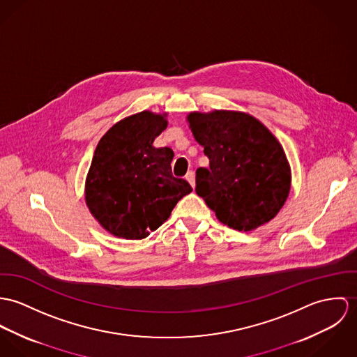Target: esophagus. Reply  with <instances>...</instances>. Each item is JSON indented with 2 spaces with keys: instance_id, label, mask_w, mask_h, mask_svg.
<instances>
[{
  "instance_id": "esophagus-1",
  "label": "esophagus",
  "mask_w": 357,
  "mask_h": 357,
  "mask_svg": "<svg viewBox=\"0 0 357 357\" xmlns=\"http://www.w3.org/2000/svg\"><path fill=\"white\" fill-rule=\"evenodd\" d=\"M185 178H186V181L192 185V188L195 189V186H196V175H195V172H193V171H189Z\"/></svg>"
}]
</instances>
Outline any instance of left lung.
<instances>
[{"mask_svg":"<svg viewBox=\"0 0 357 357\" xmlns=\"http://www.w3.org/2000/svg\"><path fill=\"white\" fill-rule=\"evenodd\" d=\"M189 127L209 159L196 171V192L230 229L250 231L277 216L291 172L273 132L249 114L192 112Z\"/></svg>","mask_w":357,"mask_h":357,"instance_id":"8db88e82","label":"left lung"}]
</instances>
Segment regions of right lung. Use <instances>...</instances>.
<instances>
[{
	"instance_id": "1",
	"label": "right lung",
	"mask_w": 357,
	"mask_h": 357,
	"mask_svg": "<svg viewBox=\"0 0 357 357\" xmlns=\"http://www.w3.org/2000/svg\"><path fill=\"white\" fill-rule=\"evenodd\" d=\"M165 116L142 111L124 118L96 148L84 198L91 215L115 237H148L193 190L185 179L172 176L174 152L153 146L167 128Z\"/></svg>"
}]
</instances>
